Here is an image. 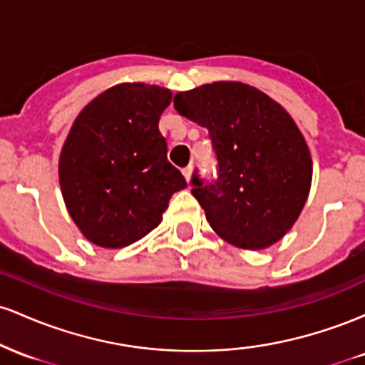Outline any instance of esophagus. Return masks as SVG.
<instances>
[{"instance_id":"34e87169","label":"esophagus","mask_w":365,"mask_h":365,"mask_svg":"<svg viewBox=\"0 0 365 365\" xmlns=\"http://www.w3.org/2000/svg\"><path fill=\"white\" fill-rule=\"evenodd\" d=\"M192 171H194V168H192V166H187V168H183V170H182L183 177H185L187 182H190V178H192Z\"/></svg>"}]
</instances>
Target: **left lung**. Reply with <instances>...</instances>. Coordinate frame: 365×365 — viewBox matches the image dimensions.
<instances>
[{
  "mask_svg": "<svg viewBox=\"0 0 365 365\" xmlns=\"http://www.w3.org/2000/svg\"><path fill=\"white\" fill-rule=\"evenodd\" d=\"M175 110L209 130L217 180L192 194L211 228L245 250L267 249L290 232L305 206L312 159L279 103L242 82H212L178 92Z\"/></svg>",
  "mask_w": 365,
  "mask_h": 365,
  "instance_id": "obj_1",
  "label": "left lung"
}]
</instances>
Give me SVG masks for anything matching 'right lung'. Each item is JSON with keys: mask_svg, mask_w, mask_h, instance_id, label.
I'll use <instances>...</instances> for the list:
<instances>
[{"mask_svg": "<svg viewBox=\"0 0 365 365\" xmlns=\"http://www.w3.org/2000/svg\"><path fill=\"white\" fill-rule=\"evenodd\" d=\"M171 96L166 87L118 83L75 118L58 175L68 215L91 244L121 249L140 240L187 187L158 127Z\"/></svg>", "mask_w": 365, "mask_h": 365, "instance_id": "add662e5", "label": "right lung"}]
</instances>
